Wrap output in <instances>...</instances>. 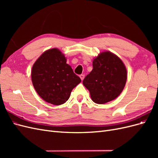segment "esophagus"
<instances>
[{
	"label": "esophagus",
	"mask_w": 158,
	"mask_h": 158,
	"mask_svg": "<svg viewBox=\"0 0 158 158\" xmlns=\"http://www.w3.org/2000/svg\"><path fill=\"white\" fill-rule=\"evenodd\" d=\"M80 79L82 80V81L84 80V74H81V75H80Z\"/></svg>",
	"instance_id": "1"
}]
</instances>
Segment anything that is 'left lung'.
Wrapping results in <instances>:
<instances>
[{
    "instance_id": "left-lung-1",
    "label": "left lung",
    "mask_w": 158,
    "mask_h": 158,
    "mask_svg": "<svg viewBox=\"0 0 158 158\" xmlns=\"http://www.w3.org/2000/svg\"><path fill=\"white\" fill-rule=\"evenodd\" d=\"M127 70L123 61L111 52L99 54L93 60V69L83 80L93 102L106 103L117 98L125 87Z\"/></svg>"
}]
</instances>
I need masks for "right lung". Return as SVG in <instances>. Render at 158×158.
I'll list each match as a JSON object with an SVG mask.
<instances>
[{
  "mask_svg": "<svg viewBox=\"0 0 158 158\" xmlns=\"http://www.w3.org/2000/svg\"><path fill=\"white\" fill-rule=\"evenodd\" d=\"M31 80L40 96L55 106L67 101L72 90L81 82L66 64L64 55L57 49L46 51L35 61L32 67Z\"/></svg>",
  "mask_w": 158,
  "mask_h": 158,
  "instance_id": "1",
  "label": "right lung"
}]
</instances>
